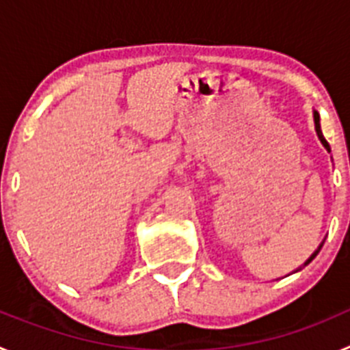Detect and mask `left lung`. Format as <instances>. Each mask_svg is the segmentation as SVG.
<instances>
[{
	"instance_id": "8db88e82",
	"label": "left lung",
	"mask_w": 350,
	"mask_h": 350,
	"mask_svg": "<svg viewBox=\"0 0 350 350\" xmlns=\"http://www.w3.org/2000/svg\"><path fill=\"white\" fill-rule=\"evenodd\" d=\"M314 120H315V131H317V137H319V140H321V142H323V145H324V147H326V148H327V152H332V148H329V144H327V142H326V138H324V137H323V131H321V124H319V113H317V112H315V113H314ZM319 250H321V247H319V249H317V250H315L314 254H312V256H310V259H308V261H307V262H305V265H303V267H307L308 262H310V261H312V259H314V258H315V256L319 254Z\"/></svg>"
}]
</instances>
